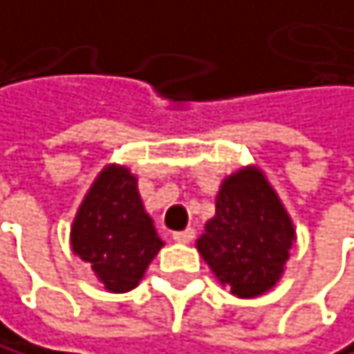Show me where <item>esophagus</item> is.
Returning <instances> with one entry per match:
<instances>
[{"label": "esophagus", "instance_id": "34e87169", "mask_svg": "<svg viewBox=\"0 0 354 354\" xmlns=\"http://www.w3.org/2000/svg\"><path fill=\"white\" fill-rule=\"evenodd\" d=\"M173 240L175 242H181V244H188V242H192L194 240V229H183V231H175L173 234Z\"/></svg>", "mask_w": 354, "mask_h": 354}]
</instances>
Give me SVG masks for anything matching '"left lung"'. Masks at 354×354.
Segmentation results:
<instances>
[{"instance_id": "8db88e82", "label": "left lung", "mask_w": 354, "mask_h": 354, "mask_svg": "<svg viewBox=\"0 0 354 354\" xmlns=\"http://www.w3.org/2000/svg\"><path fill=\"white\" fill-rule=\"evenodd\" d=\"M292 242V221L270 183L244 168L223 181L196 248L231 294L253 299L279 281Z\"/></svg>"}]
</instances>
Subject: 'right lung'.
Returning <instances> with one entry per match:
<instances>
[{
    "label": "right lung",
    "instance_id": "obj_1",
    "mask_svg": "<svg viewBox=\"0 0 354 354\" xmlns=\"http://www.w3.org/2000/svg\"><path fill=\"white\" fill-rule=\"evenodd\" d=\"M71 244L110 292L138 286L164 242L127 168L108 166L101 171L75 216Z\"/></svg>",
    "mask_w": 354,
    "mask_h": 354
}]
</instances>
